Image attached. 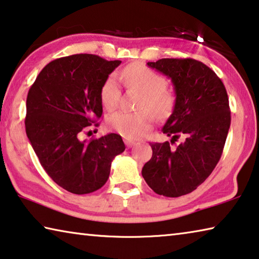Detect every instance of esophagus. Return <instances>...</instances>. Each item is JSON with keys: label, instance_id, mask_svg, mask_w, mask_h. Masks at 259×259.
Masks as SVG:
<instances>
[{"label": "esophagus", "instance_id": "34e87169", "mask_svg": "<svg viewBox=\"0 0 259 259\" xmlns=\"http://www.w3.org/2000/svg\"><path fill=\"white\" fill-rule=\"evenodd\" d=\"M124 143H125V145L128 146V147H131V146H134L135 144H136V142L130 141V139H124Z\"/></svg>", "mask_w": 259, "mask_h": 259}]
</instances>
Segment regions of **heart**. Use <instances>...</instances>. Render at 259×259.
<instances>
[{
	"mask_svg": "<svg viewBox=\"0 0 259 259\" xmlns=\"http://www.w3.org/2000/svg\"><path fill=\"white\" fill-rule=\"evenodd\" d=\"M120 79L126 88L135 90L142 94L138 101V108L143 109L136 113L116 112L108 118L110 128L122 136L136 139L152 128L153 115L159 120L166 118L174 107V96L167 90L165 77L151 70L143 64H131L121 72ZM102 106L107 110L117 107L120 101V88L114 76H109L104 81L100 90Z\"/></svg>",
	"mask_w": 259,
	"mask_h": 259,
	"instance_id": "heart-1",
	"label": "heart"
}]
</instances>
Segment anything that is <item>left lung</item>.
Here are the masks:
<instances>
[{"label":"left lung","mask_w":259,"mask_h":259,"mask_svg":"<svg viewBox=\"0 0 259 259\" xmlns=\"http://www.w3.org/2000/svg\"><path fill=\"white\" fill-rule=\"evenodd\" d=\"M150 68L170 78L173 113L162 128L170 143L151 144L142 175L155 194L180 197L194 191L220 160L231 125L228 96L220 78L194 59H161ZM181 138L183 142L173 147Z\"/></svg>","instance_id":"1"}]
</instances>
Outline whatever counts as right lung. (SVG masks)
<instances>
[{
  "instance_id": "add662e5",
  "label": "right lung",
  "mask_w": 259,
  "mask_h": 259,
  "mask_svg": "<svg viewBox=\"0 0 259 259\" xmlns=\"http://www.w3.org/2000/svg\"><path fill=\"white\" fill-rule=\"evenodd\" d=\"M120 64L92 54L61 57L40 71L27 93L28 141L49 178L72 194L100 189L114 158L125 150L117 134L79 139L94 117H101V86Z\"/></svg>"
}]
</instances>
